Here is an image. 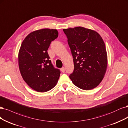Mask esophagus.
Masks as SVG:
<instances>
[{
    "label": "esophagus",
    "instance_id": "obj_1",
    "mask_svg": "<svg viewBox=\"0 0 128 128\" xmlns=\"http://www.w3.org/2000/svg\"><path fill=\"white\" fill-rule=\"evenodd\" d=\"M60 70H61V72H65V68H64V67H62V68H61Z\"/></svg>",
    "mask_w": 128,
    "mask_h": 128
}]
</instances>
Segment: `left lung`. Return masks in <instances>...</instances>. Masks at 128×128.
I'll return each instance as SVG.
<instances>
[{"instance_id": "8db88e82", "label": "left lung", "mask_w": 128, "mask_h": 128, "mask_svg": "<svg viewBox=\"0 0 128 128\" xmlns=\"http://www.w3.org/2000/svg\"><path fill=\"white\" fill-rule=\"evenodd\" d=\"M63 30L74 58V70L70 79L80 89L94 88L102 81L108 66L103 38L95 30L81 26Z\"/></svg>"}]
</instances>
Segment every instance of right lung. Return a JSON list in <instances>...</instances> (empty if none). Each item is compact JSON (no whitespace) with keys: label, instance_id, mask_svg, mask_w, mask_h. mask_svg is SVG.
I'll use <instances>...</instances> for the list:
<instances>
[{"label":"right lung","instance_id":"add662e5","mask_svg":"<svg viewBox=\"0 0 128 128\" xmlns=\"http://www.w3.org/2000/svg\"><path fill=\"white\" fill-rule=\"evenodd\" d=\"M58 36L56 30L42 28L30 33L21 44L18 56L20 74L38 92L49 91L58 82L60 72L54 67L47 52L51 41Z\"/></svg>","mask_w":128,"mask_h":128}]
</instances>
